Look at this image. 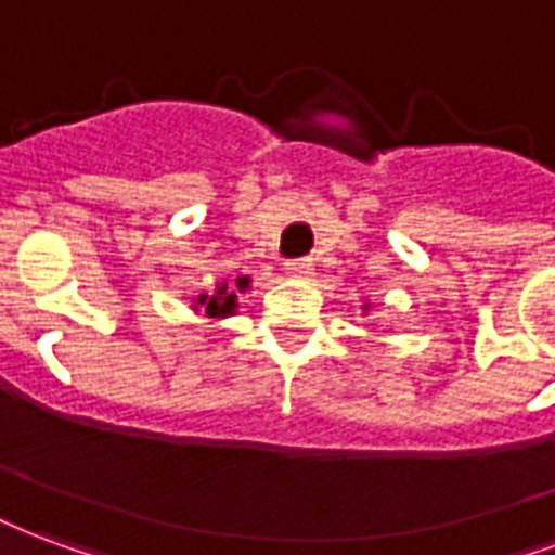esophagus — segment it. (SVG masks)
I'll list each match as a JSON object with an SVG mask.
<instances>
[{
  "mask_svg": "<svg viewBox=\"0 0 555 555\" xmlns=\"http://www.w3.org/2000/svg\"><path fill=\"white\" fill-rule=\"evenodd\" d=\"M286 274L295 281H307L312 278V262L310 260H289L286 262Z\"/></svg>",
  "mask_w": 555,
  "mask_h": 555,
  "instance_id": "34e87169",
  "label": "esophagus"
}]
</instances>
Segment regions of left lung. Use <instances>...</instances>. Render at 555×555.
I'll use <instances>...</instances> for the list:
<instances>
[{"label":"left lung","mask_w":555,"mask_h":555,"mask_svg":"<svg viewBox=\"0 0 555 555\" xmlns=\"http://www.w3.org/2000/svg\"><path fill=\"white\" fill-rule=\"evenodd\" d=\"M362 310H369V304H362Z\"/></svg>","instance_id":"obj_1"}]
</instances>
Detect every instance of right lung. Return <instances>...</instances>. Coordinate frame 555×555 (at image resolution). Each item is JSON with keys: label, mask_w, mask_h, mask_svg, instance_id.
Here are the masks:
<instances>
[{"label": "right lung", "mask_w": 555, "mask_h": 555, "mask_svg": "<svg viewBox=\"0 0 555 555\" xmlns=\"http://www.w3.org/2000/svg\"><path fill=\"white\" fill-rule=\"evenodd\" d=\"M248 283H251L248 278H240V281H236V289L245 293V289H248ZM236 307H240V304H236V293H233L228 283H219L214 293L210 295L202 293L193 301V310H204L207 319H228V315L236 312Z\"/></svg>", "instance_id": "obj_1"}]
</instances>
